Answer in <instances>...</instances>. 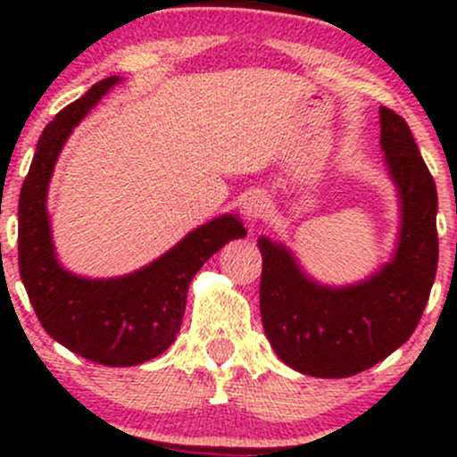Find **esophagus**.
I'll return each mask as SVG.
<instances>
[{
  "mask_svg": "<svg viewBox=\"0 0 457 457\" xmlns=\"http://www.w3.org/2000/svg\"><path fill=\"white\" fill-rule=\"evenodd\" d=\"M266 211H269V199H266L264 193L253 191L243 199V214L249 221L264 217Z\"/></svg>",
  "mask_w": 457,
  "mask_h": 457,
  "instance_id": "esophagus-1",
  "label": "esophagus"
}]
</instances>
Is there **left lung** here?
Here are the masks:
<instances>
[{"instance_id": "obj_1", "label": "left lung", "mask_w": 457, "mask_h": 457, "mask_svg": "<svg viewBox=\"0 0 457 457\" xmlns=\"http://www.w3.org/2000/svg\"><path fill=\"white\" fill-rule=\"evenodd\" d=\"M380 148L400 199L393 258L374 275L327 286L303 270L283 243L260 236V312L286 365L316 378H348L395 353L417 328L438 266L434 178L406 120L380 107Z\"/></svg>"}]
</instances>
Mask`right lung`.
<instances>
[{"instance_id": "right-lung-1", "label": "right lung", "mask_w": 457, "mask_h": 457, "mask_svg": "<svg viewBox=\"0 0 457 457\" xmlns=\"http://www.w3.org/2000/svg\"><path fill=\"white\" fill-rule=\"evenodd\" d=\"M122 79H103L62 109L40 135L19 197V272L40 324L57 344L98 365H139L174 344L187 292L204 262L246 229L221 214L188 232L144 269L109 279L75 275L55 255L46 191L72 129Z\"/></svg>"}]
</instances>
